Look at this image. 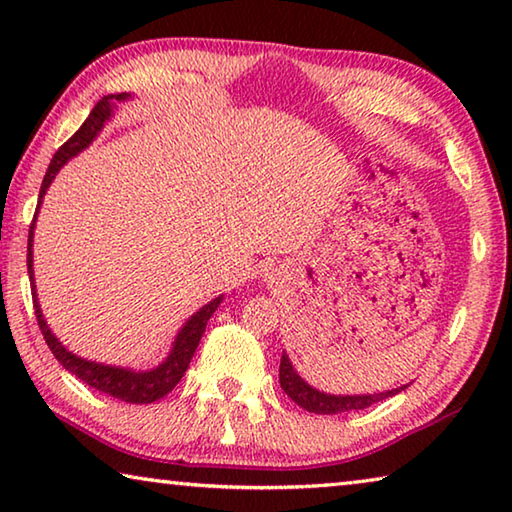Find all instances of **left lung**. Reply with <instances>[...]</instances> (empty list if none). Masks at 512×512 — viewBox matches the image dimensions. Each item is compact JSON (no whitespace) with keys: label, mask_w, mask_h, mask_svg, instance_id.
<instances>
[{"label":"left lung","mask_w":512,"mask_h":512,"mask_svg":"<svg viewBox=\"0 0 512 512\" xmlns=\"http://www.w3.org/2000/svg\"><path fill=\"white\" fill-rule=\"evenodd\" d=\"M280 386L298 406L318 415H336V413L368 409L370 404H377L381 400H386V397H393L397 393H402L404 388H409V384H404L400 388H393V391L366 393V395H332V393L318 391V388L307 384V381L298 375V370L293 368L287 352H282V361H280Z\"/></svg>","instance_id":"1"}]
</instances>
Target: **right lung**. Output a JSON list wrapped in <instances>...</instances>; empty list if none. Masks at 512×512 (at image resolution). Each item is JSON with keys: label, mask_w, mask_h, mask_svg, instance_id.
Returning a JSON list of instances; mask_svg holds the SVG:
<instances>
[{"label": "right lung", "mask_w": 512, "mask_h": 512, "mask_svg": "<svg viewBox=\"0 0 512 512\" xmlns=\"http://www.w3.org/2000/svg\"><path fill=\"white\" fill-rule=\"evenodd\" d=\"M126 99H131V94L121 92V94H108V97H103L97 106L92 108L90 117L83 121V126L79 128V131L69 137V140L56 151L54 160H51L49 169L45 173V180H42L36 216H33V223L29 230L27 266H29V280H31V291H33V309H36L38 325L42 329V336H45L49 350L54 352V357L60 363H63V368L79 377L81 381H85L88 386L97 388V391L106 393L110 397H117V400H121V402L151 404V402L162 400L167 393H171L173 386L183 379L185 370L189 368V361H192L198 343H201V336L205 332L207 320L212 318L216 307L221 305L223 296L210 300L207 305L198 309L192 318H187V323L178 329L176 339H173V343H171L167 359L158 363V366L151 370H131V368L106 366V363L88 361L83 357H76L74 352H69L65 345L56 339V334L51 332L45 316H42L38 293H36V277H33V230H36V219H38L42 198H45L49 185L54 183L58 171L63 169V164H67V160L76 158V155H79L83 149H88V146L97 140V135L103 131L106 121H110V117L115 115L117 103L126 101Z\"/></svg>", "instance_id": "right-lung-1"}]
</instances>
